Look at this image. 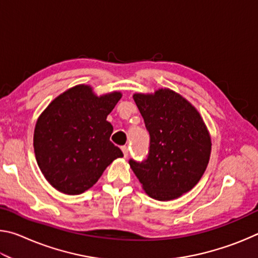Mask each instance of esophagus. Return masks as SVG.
<instances>
[{
    "instance_id": "obj_1",
    "label": "esophagus",
    "mask_w": 258,
    "mask_h": 258,
    "mask_svg": "<svg viewBox=\"0 0 258 258\" xmlns=\"http://www.w3.org/2000/svg\"><path fill=\"white\" fill-rule=\"evenodd\" d=\"M121 151H123L124 157H125V158H126V157L128 156V147H127V146H124V147H121Z\"/></svg>"
}]
</instances>
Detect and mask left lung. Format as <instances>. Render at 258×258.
<instances>
[{
  "label": "left lung",
  "mask_w": 258,
  "mask_h": 258,
  "mask_svg": "<svg viewBox=\"0 0 258 258\" xmlns=\"http://www.w3.org/2000/svg\"><path fill=\"white\" fill-rule=\"evenodd\" d=\"M150 135L142 161L130 159L143 189L151 198L172 200L190 191L206 171L211 137L195 107L171 90L134 94Z\"/></svg>",
  "instance_id": "left-lung-1"
}]
</instances>
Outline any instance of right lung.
<instances>
[{
    "instance_id": "add662e5",
    "label": "right lung",
    "mask_w": 258,
    "mask_h": 258,
    "mask_svg": "<svg viewBox=\"0 0 258 258\" xmlns=\"http://www.w3.org/2000/svg\"><path fill=\"white\" fill-rule=\"evenodd\" d=\"M121 94L98 98L90 86L78 85L54 99L38 117L34 150L50 184L66 195H80L97 183L123 152L110 141L107 116Z\"/></svg>"
}]
</instances>
